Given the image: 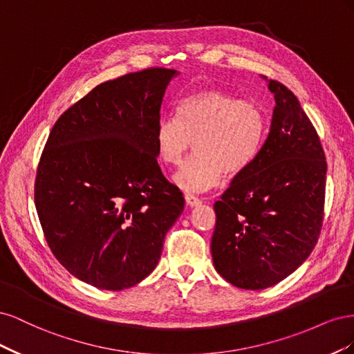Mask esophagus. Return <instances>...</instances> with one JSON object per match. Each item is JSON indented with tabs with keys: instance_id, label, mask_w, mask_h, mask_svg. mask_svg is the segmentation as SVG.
Returning <instances> with one entry per match:
<instances>
[{
	"instance_id": "1",
	"label": "esophagus",
	"mask_w": 354,
	"mask_h": 354,
	"mask_svg": "<svg viewBox=\"0 0 354 354\" xmlns=\"http://www.w3.org/2000/svg\"><path fill=\"white\" fill-rule=\"evenodd\" d=\"M185 201H186V203H187L189 207H196V205H199V203H201V199L196 198L195 195H192V194H186L185 195Z\"/></svg>"
}]
</instances>
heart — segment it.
<instances>
[{
	"label": "heart",
	"instance_id": "b5f03b06",
	"mask_svg": "<svg viewBox=\"0 0 354 354\" xmlns=\"http://www.w3.org/2000/svg\"><path fill=\"white\" fill-rule=\"evenodd\" d=\"M267 120L260 106L221 90H205L180 100L176 118L156 124L155 143L160 162L178 165L194 140L195 153L174 174L186 190H207L223 174L238 176L261 151Z\"/></svg>",
	"mask_w": 354,
	"mask_h": 354
}]
</instances>
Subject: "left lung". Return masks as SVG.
I'll list each match as a JSON object with an SVG mask.
<instances>
[{
	"mask_svg": "<svg viewBox=\"0 0 354 354\" xmlns=\"http://www.w3.org/2000/svg\"><path fill=\"white\" fill-rule=\"evenodd\" d=\"M267 82L276 102L269 136L214 203L211 239L218 274L252 291L283 281L312 254L326 187L325 153L313 124L291 90Z\"/></svg>",
	"mask_w": 354,
	"mask_h": 354,
	"instance_id": "obj_1",
	"label": "left lung"
}]
</instances>
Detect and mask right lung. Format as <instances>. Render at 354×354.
I'll list each match as a JSON object with an SVG mask.
<instances>
[{"instance_id": "1", "label": "right lung", "mask_w": 354, "mask_h": 354, "mask_svg": "<svg viewBox=\"0 0 354 354\" xmlns=\"http://www.w3.org/2000/svg\"><path fill=\"white\" fill-rule=\"evenodd\" d=\"M174 69L127 73L93 88L56 121L35 178L51 252L99 289L121 291L156 267L185 198L156 160L155 130Z\"/></svg>"}]
</instances>
